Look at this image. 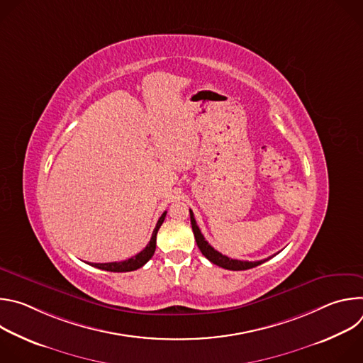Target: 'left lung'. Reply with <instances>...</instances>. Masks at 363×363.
Returning <instances> with one entry per match:
<instances>
[{
  "label": "left lung",
  "instance_id": "8db88e82",
  "mask_svg": "<svg viewBox=\"0 0 363 363\" xmlns=\"http://www.w3.org/2000/svg\"><path fill=\"white\" fill-rule=\"evenodd\" d=\"M189 216H191V225H192V231H194V237H195V241H196V245L198 248L201 250L202 255H205L208 260L223 269H227V270H234V272H238V270H248V269H252V267H257L260 266L262 263L270 260L272 257L269 258H264V260H260V262H241V260H233V258L227 257V255H223L221 252H218L217 250H214L208 241H206L203 238V235L201 234V230L199 227L196 225V221L194 218V213L189 210Z\"/></svg>",
  "mask_w": 363,
  "mask_h": 363
}]
</instances>
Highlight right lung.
<instances>
[{
  "instance_id": "obj_1",
  "label": "right lung",
  "mask_w": 363,
  "mask_h": 363,
  "mask_svg": "<svg viewBox=\"0 0 363 363\" xmlns=\"http://www.w3.org/2000/svg\"><path fill=\"white\" fill-rule=\"evenodd\" d=\"M167 217V211L161 216V218L158 220L157 223V227H155L153 233H152V237H150V241L147 242V245L140 251L138 252L136 255L128 258V260L125 262H113V263H91L93 267H97L100 270H106V272H113V273H123V272H133V270H138L140 269L142 266H145L155 252V248H157V234H158V230L161 228L164 220Z\"/></svg>"
}]
</instances>
